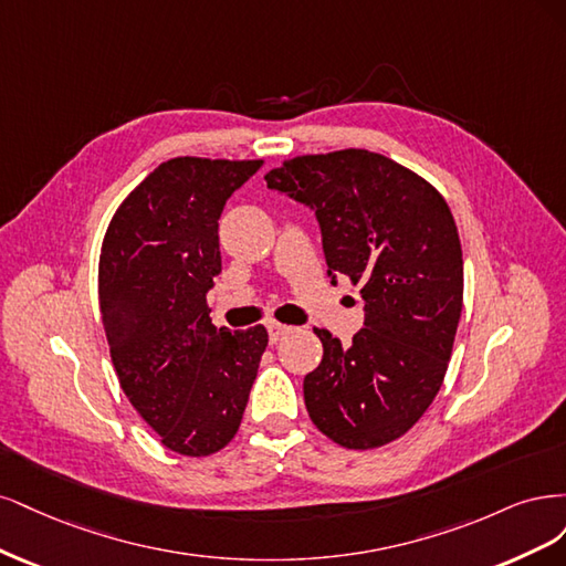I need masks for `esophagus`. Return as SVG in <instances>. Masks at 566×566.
<instances>
[{"label":"esophagus","instance_id":"1","mask_svg":"<svg viewBox=\"0 0 566 566\" xmlns=\"http://www.w3.org/2000/svg\"><path fill=\"white\" fill-rule=\"evenodd\" d=\"M294 332V326H289V324H282V322H268V334H270V343H277L280 338H284L286 334H291Z\"/></svg>","mask_w":566,"mask_h":566}]
</instances>
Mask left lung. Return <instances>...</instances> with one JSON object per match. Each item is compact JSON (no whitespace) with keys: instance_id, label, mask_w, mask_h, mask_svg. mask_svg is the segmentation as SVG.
Wrapping results in <instances>:
<instances>
[{"instance_id":"left-lung-1","label":"left lung","mask_w":566,"mask_h":566,"mask_svg":"<svg viewBox=\"0 0 566 566\" xmlns=\"http://www.w3.org/2000/svg\"><path fill=\"white\" fill-rule=\"evenodd\" d=\"M268 188L315 209L329 272L359 286L364 329L322 340L303 380L310 421L345 449L413 428L442 388L463 310V253L447 199L423 176L361 148L284 159Z\"/></svg>"}]
</instances>
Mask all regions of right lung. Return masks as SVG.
<instances>
[{"mask_svg": "<svg viewBox=\"0 0 566 566\" xmlns=\"http://www.w3.org/2000/svg\"><path fill=\"white\" fill-rule=\"evenodd\" d=\"M263 159L174 157L124 197L105 230L98 301L126 399L180 455H211L240 430L268 348L265 326L216 329L218 218Z\"/></svg>", "mask_w": 566, "mask_h": 566, "instance_id": "obj_1", "label": "right lung"}]
</instances>
